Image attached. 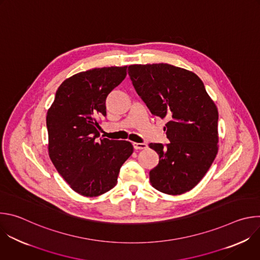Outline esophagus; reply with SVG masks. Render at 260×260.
Returning a JSON list of instances; mask_svg holds the SVG:
<instances>
[{
    "label": "esophagus",
    "mask_w": 260,
    "mask_h": 260,
    "mask_svg": "<svg viewBox=\"0 0 260 260\" xmlns=\"http://www.w3.org/2000/svg\"><path fill=\"white\" fill-rule=\"evenodd\" d=\"M133 146L135 148V150H144V149H147V144L145 143H136L134 142L133 143Z\"/></svg>",
    "instance_id": "34e87169"
}]
</instances>
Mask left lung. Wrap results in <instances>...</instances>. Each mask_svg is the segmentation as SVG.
I'll use <instances>...</instances> for the list:
<instances>
[{
  "label": "left lung",
  "mask_w": 260,
  "mask_h": 260,
  "mask_svg": "<svg viewBox=\"0 0 260 260\" xmlns=\"http://www.w3.org/2000/svg\"><path fill=\"white\" fill-rule=\"evenodd\" d=\"M128 75L153 115L168 118L170 143H151L159 155L149 173L160 192L178 196L203 179L218 152V110L194 73L169 63L132 64Z\"/></svg>",
  "instance_id": "1"
}]
</instances>
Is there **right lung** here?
<instances>
[{"mask_svg": "<svg viewBox=\"0 0 260 260\" xmlns=\"http://www.w3.org/2000/svg\"><path fill=\"white\" fill-rule=\"evenodd\" d=\"M125 67L96 68L75 74L56 90L46 116L48 153L70 187L84 197H99L116 183L132 155L127 141L100 139L99 118L106 99L126 76Z\"/></svg>", "mask_w": 260, "mask_h": 260, "instance_id": "right-lung-1", "label": "right lung"}]
</instances>
